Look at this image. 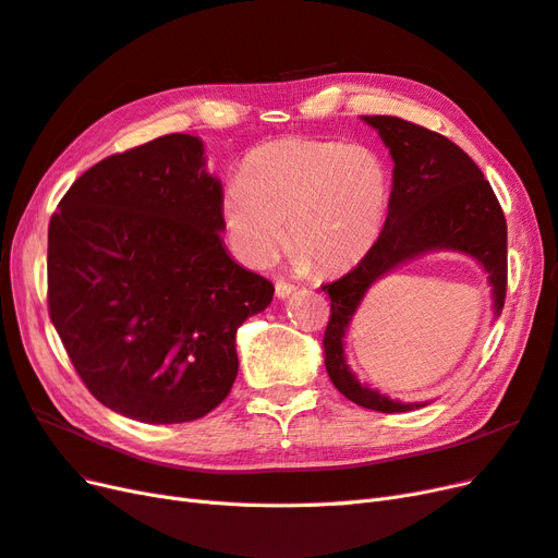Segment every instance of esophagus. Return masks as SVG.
Wrapping results in <instances>:
<instances>
[{"instance_id": "34e87169", "label": "esophagus", "mask_w": 558, "mask_h": 558, "mask_svg": "<svg viewBox=\"0 0 558 558\" xmlns=\"http://www.w3.org/2000/svg\"><path fill=\"white\" fill-rule=\"evenodd\" d=\"M295 291V286L293 283H289V281H283V279H279L277 283H275V293H277V298L279 300H283V298H289L291 293Z\"/></svg>"}]
</instances>
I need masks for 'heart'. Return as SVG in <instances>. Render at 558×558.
Listing matches in <instances>:
<instances>
[{
  "mask_svg": "<svg viewBox=\"0 0 558 558\" xmlns=\"http://www.w3.org/2000/svg\"><path fill=\"white\" fill-rule=\"evenodd\" d=\"M388 174L375 150L326 140H281L253 150L221 195L232 251L251 267L272 263L286 240L316 269L361 258L377 240Z\"/></svg>",
  "mask_w": 558,
  "mask_h": 558,
  "instance_id": "heart-1",
  "label": "heart"
}]
</instances>
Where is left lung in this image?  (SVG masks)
Listing matches in <instances>:
<instances>
[{
  "instance_id": "1",
  "label": "left lung",
  "mask_w": 558,
  "mask_h": 558,
  "mask_svg": "<svg viewBox=\"0 0 558 558\" xmlns=\"http://www.w3.org/2000/svg\"><path fill=\"white\" fill-rule=\"evenodd\" d=\"M361 118L379 132L393 158V185L373 248L342 279L320 286L330 295L324 359L330 381L351 402L384 414L412 412L428 402L393 400L351 373L344 337L353 316L373 283L388 272L433 251H456L484 269L498 318L508 291V223L492 183L463 148L396 116Z\"/></svg>"
}]
</instances>
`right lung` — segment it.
Masks as SVG:
<instances>
[{
	"instance_id": "right-lung-1",
	"label": "right lung",
	"mask_w": 558,
	"mask_h": 558,
	"mask_svg": "<svg viewBox=\"0 0 558 558\" xmlns=\"http://www.w3.org/2000/svg\"><path fill=\"white\" fill-rule=\"evenodd\" d=\"M205 144L165 134L83 172L48 226V312L105 408L183 424L238 377V328L275 295L230 258Z\"/></svg>"
}]
</instances>
